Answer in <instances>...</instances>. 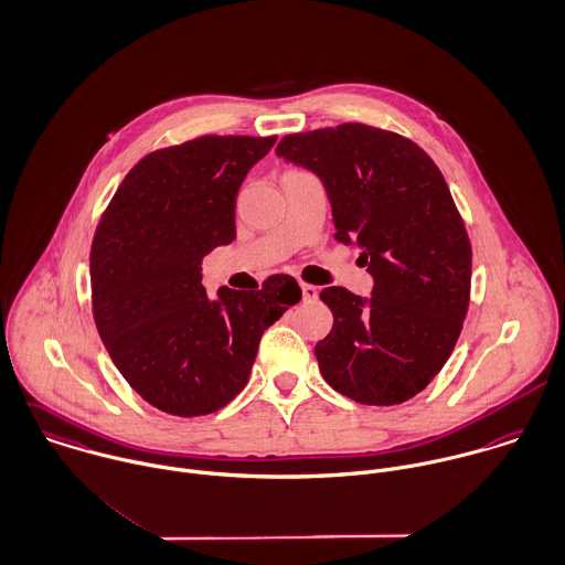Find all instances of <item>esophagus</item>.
I'll use <instances>...</instances> for the list:
<instances>
[{
	"mask_svg": "<svg viewBox=\"0 0 565 565\" xmlns=\"http://www.w3.org/2000/svg\"><path fill=\"white\" fill-rule=\"evenodd\" d=\"M300 289H302V300H307V302H311V300H316L318 298V287H313V285H300Z\"/></svg>",
	"mask_w": 565,
	"mask_h": 565,
	"instance_id": "obj_1",
	"label": "esophagus"
}]
</instances>
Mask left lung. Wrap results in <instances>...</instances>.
<instances>
[{"mask_svg":"<svg viewBox=\"0 0 565 565\" xmlns=\"http://www.w3.org/2000/svg\"><path fill=\"white\" fill-rule=\"evenodd\" d=\"M276 156L320 178L335 241L358 247L371 298L327 287L331 333L316 344L327 383L366 405L418 394L449 360L469 307L471 243L431 158L360 122L294 134Z\"/></svg>","mask_w":565,"mask_h":565,"instance_id":"obj_1","label":"left lung"}]
</instances>
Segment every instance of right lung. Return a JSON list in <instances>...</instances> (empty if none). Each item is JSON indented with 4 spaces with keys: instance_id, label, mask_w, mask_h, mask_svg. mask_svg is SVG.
<instances>
[{
    "instance_id": "right-lung-1",
    "label": "right lung",
    "mask_w": 565,
    "mask_h": 565,
    "mask_svg": "<svg viewBox=\"0 0 565 565\" xmlns=\"http://www.w3.org/2000/svg\"><path fill=\"white\" fill-rule=\"evenodd\" d=\"M271 138L203 136L140 160L107 205L89 256L98 335L153 407L201 416L247 383L260 335L300 300L287 274L207 298L201 260L236 236V194Z\"/></svg>"
}]
</instances>
